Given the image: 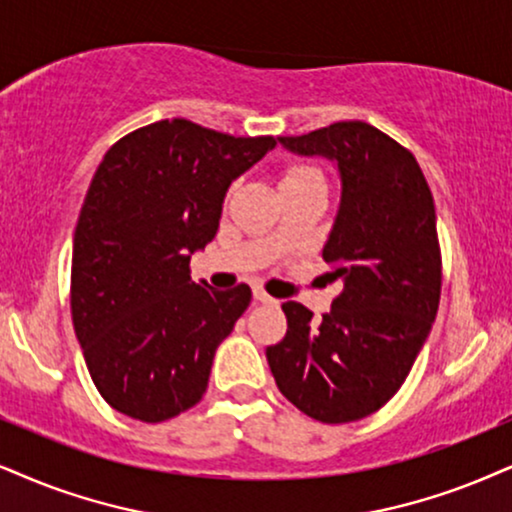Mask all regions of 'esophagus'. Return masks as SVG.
I'll return each mask as SVG.
<instances>
[{
	"instance_id": "obj_1",
	"label": "esophagus",
	"mask_w": 512,
	"mask_h": 512,
	"mask_svg": "<svg viewBox=\"0 0 512 512\" xmlns=\"http://www.w3.org/2000/svg\"><path fill=\"white\" fill-rule=\"evenodd\" d=\"M252 297H255V300H257V302H262V304H274V302H276L274 297H269L267 293H264L262 288H255V290H252Z\"/></svg>"
}]
</instances>
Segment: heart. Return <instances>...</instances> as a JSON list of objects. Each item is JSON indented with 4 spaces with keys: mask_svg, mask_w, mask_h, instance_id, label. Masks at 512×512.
Masks as SVG:
<instances>
[{
    "mask_svg": "<svg viewBox=\"0 0 512 512\" xmlns=\"http://www.w3.org/2000/svg\"><path fill=\"white\" fill-rule=\"evenodd\" d=\"M314 170H309V167H293V170H290L286 177L283 179H293V177H302V174H312Z\"/></svg>",
    "mask_w": 512,
    "mask_h": 512,
    "instance_id": "heart-1",
    "label": "heart"
}]
</instances>
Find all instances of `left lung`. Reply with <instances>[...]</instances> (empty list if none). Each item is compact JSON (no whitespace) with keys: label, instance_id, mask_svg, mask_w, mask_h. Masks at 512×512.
Here are the masks:
<instances>
[{"label":"left lung","instance_id":"obj_1","mask_svg":"<svg viewBox=\"0 0 512 512\" xmlns=\"http://www.w3.org/2000/svg\"><path fill=\"white\" fill-rule=\"evenodd\" d=\"M278 144L338 167L340 205L321 255L345 288L321 321L283 304L288 333L267 361L302 413L352 423L397 394L430 335L442 290L435 203L416 158L361 120Z\"/></svg>","mask_w":512,"mask_h":512}]
</instances>
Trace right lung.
<instances>
[{
  "mask_svg": "<svg viewBox=\"0 0 512 512\" xmlns=\"http://www.w3.org/2000/svg\"><path fill=\"white\" fill-rule=\"evenodd\" d=\"M276 146L160 120L103 155L73 236L70 309L89 375L144 423L198 404L250 288L193 283L189 262L219 229L226 191Z\"/></svg>",
  "mask_w": 512,
  "mask_h": 512,
  "instance_id": "1",
  "label": "right lung"
}]
</instances>
